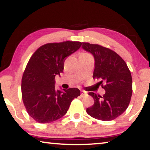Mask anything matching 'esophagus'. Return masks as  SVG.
Segmentation results:
<instances>
[{"label": "esophagus", "instance_id": "34e87169", "mask_svg": "<svg viewBox=\"0 0 150 150\" xmlns=\"http://www.w3.org/2000/svg\"><path fill=\"white\" fill-rule=\"evenodd\" d=\"M86 93H87L86 92V91H81V96H82V97H83V96H84L86 95Z\"/></svg>", "mask_w": 150, "mask_h": 150}]
</instances>
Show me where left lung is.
<instances>
[{"instance_id": "1", "label": "left lung", "mask_w": 150, "mask_h": 150, "mask_svg": "<svg viewBox=\"0 0 150 150\" xmlns=\"http://www.w3.org/2000/svg\"><path fill=\"white\" fill-rule=\"evenodd\" d=\"M82 48L92 54L95 60L93 79L106 91L103 96L89 92L94 100L86 112L100 120H112L121 115L132 96V77L123 59L115 51L98 44L83 42Z\"/></svg>"}]
</instances>
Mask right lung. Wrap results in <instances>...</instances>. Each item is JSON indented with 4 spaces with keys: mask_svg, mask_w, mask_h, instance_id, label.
<instances>
[{
    "mask_svg": "<svg viewBox=\"0 0 150 150\" xmlns=\"http://www.w3.org/2000/svg\"><path fill=\"white\" fill-rule=\"evenodd\" d=\"M81 46L80 42L48 43L31 57L22 77L21 94L27 112L36 122L49 123L61 118L80 95L77 88L56 89L54 79L63 71L66 58Z\"/></svg>",
    "mask_w": 150,
    "mask_h": 150,
    "instance_id": "right-lung-1",
    "label": "right lung"
}]
</instances>
